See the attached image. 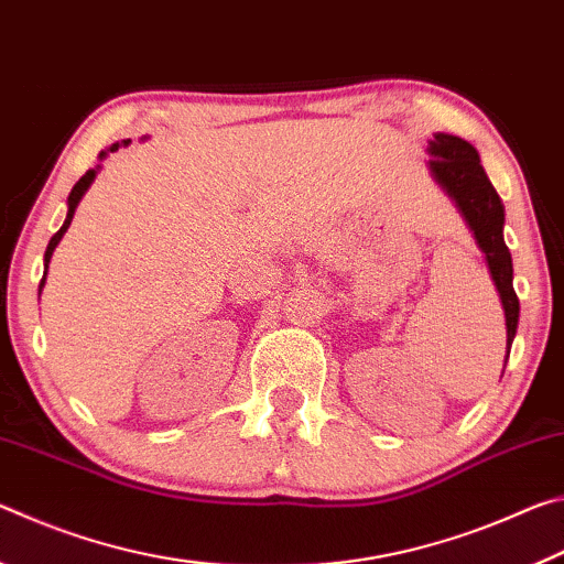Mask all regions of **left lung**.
I'll list each match as a JSON object with an SVG mask.
<instances>
[{"mask_svg": "<svg viewBox=\"0 0 564 564\" xmlns=\"http://www.w3.org/2000/svg\"><path fill=\"white\" fill-rule=\"evenodd\" d=\"M427 154H431L427 166H431L433 178L453 198L457 212L463 214L477 246L485 253V261H488V269L495 281V289L500 293V303L505 311V328H508L505 362H508L514 333H518L520 301L512 289V256L508 246H505L502 236L505 206L498 191L490 184L488 174H485L475 147L467 144L465 139L437 131L427 141Z\"/></svg>", "mask_w": 564, "mask_h": 564, "instance_id": "1", "label": "left lung"}]
</instances>
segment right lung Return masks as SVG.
<instances>
[{
    "label": "right lung",
    "instance_id": "1",
    "mask_svg": "<svg viewBox=\"0 0 564 564\" xmlns=\"http://www.w3.org/2000/svg\"><path fill=\"white\" fill-rule=\"evenodd\" d=\"M129 144H131V139H123L121 144H111L107 151H101V154H99V161H101V159H107V154H113V151H119L121 147H129ZM99 169H101V164H99L97 169H89L87 174H84L79 181H76L74 188H72V194H69V198H66V218H64V224H62L59 231H56V234L52 236V241H50V246H46V253H44V275H42V283H40V295H42V289H44V283H46V271H50V261H52V256H54V248L59 246V241H62L64 234H66V228L72 226V218H74L76 206H79V202L84 198V194H87L89 186L94 184V178H97Z\"/></svg>",
    "mask_w": 564,
    "mask_h": 564
}]
</instances>
